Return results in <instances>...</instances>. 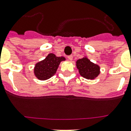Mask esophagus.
<instances>
[{
    "mask_svg": "<svg viewBox=\"0 0 131 131\" xmlns=\"http://www.w3.org/2000/svg\"><path fill=\"white\" fill-rule=\"evenodd\" d=\"M67 58H68V59H69V60H72V59H73V56H72V55H69V56L67 57Z\"/></svg>",
    "mask_w": 131,
    "mask_h": 131,
    "instance_id": "34e87169",
    "label": "esophagus"
}]
</instances>
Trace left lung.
Returning <instances> with one entry per match:
<instances>
[{
  "instance_id": "1",
  "label": "left lung",
  "mask_w": 131,
  "mask_h": 131,
  "mask_svg": "<svg viewBox=\"0 0 131 131\" xmlns=\"http://www.w3.org/2000/svg\"><path fill=\"white\" fill-rule=\"evenodd\" d=\"M77 67L79 74L88 79H94L100 73V67L90 62L86 57L78 59L77 61Z\"/></svg>"
}]
</instances>
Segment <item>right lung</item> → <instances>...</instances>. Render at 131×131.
Listing matches in <instances>:
<instances>
[{"label": "right lung", "instance_id": "1", "mask_svg": "<svg viewBox=\"0 0 131 131\" xmlns=\"http://www.w3.org/2000/svg\"><path fill=\"white\" fill-rule=\"evenodd\" d=\"M65 60L63 57H56L52 53L49 54L45 59L36 64L34 72L40 80H46L52 77L62 61Z\"/></svg>", "mask_w": 131, "mask_h": 131}]
</instances>
